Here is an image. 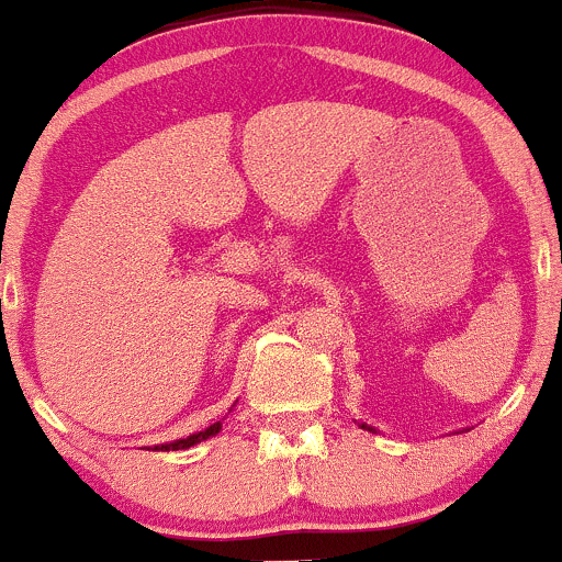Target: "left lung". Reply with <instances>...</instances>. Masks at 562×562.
Returning <instances> with one entry per match:
<instances>
[{"label":"left lung","instance_id":"1","mask_svg":"<svg viewBox=\"0 0 562 562\" xmlns=\"http://www.w3.org/2000/svg\"><path fill=\"white\" fill-rule=\"evenodd\" d=\"M362 427H368V425H362ZM368 430H370V427H368Z\"/></svg>","mask_w":562,"mask_h":562}]
</instances>
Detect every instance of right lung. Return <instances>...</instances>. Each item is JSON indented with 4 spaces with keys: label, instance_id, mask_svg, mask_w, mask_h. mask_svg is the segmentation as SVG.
I'll list each match as a JSON object with an SVG mask.
<instances>
[{
    "label": "right lung",
    "instance_id": "right-lung-1",
    "mask_svg": "<svg viewBox=\"0 0 562 562\" xmlns=\"http://www.w3.org/2000/svg\"><path fill=\"white\" fill-rule=\"evenodd\" d=\"M218 430H222V422H216V425H211V427H207V430H202V432H194V436H189V438H181V441L161 443V447H154V449H161V452H178V449H189V447H194V443L205 441V438L216 436Z\"/></svg>",
    "mask_w": 562,
    "mask_h": 562
}]
</instances>
